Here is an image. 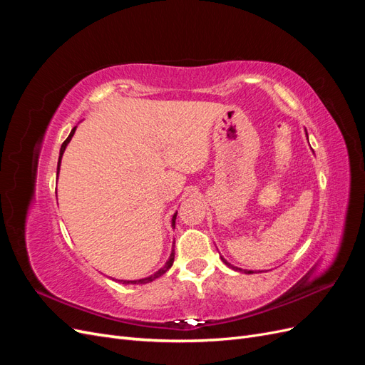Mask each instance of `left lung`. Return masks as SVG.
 <instances>
[{"instance_id":"8db88e82","label":"left lung","mask_w":365,"mask_h":365,"mask_svg":"<svg viewBox=\"0 0 365 365\" xmlns=\"http://www.w3.org/2000/svg\"><path fill=\"white\" fill-rule=\"evenodd\" d=\"M220 259H222V262H224L225 264H228L230 268H233L235 271H240V272H245V274H252V272H254V271H248V269H240V268H236V267H233V264H230V263H228V262H227L224 257H220Z\"/></svg>"}]
</instances>
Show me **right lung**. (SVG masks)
I'll list each match as a JSON object with an SVG mask.
<instances>
[{
	"label": "right lung",
	"instance_id": "right-lung-1",
	"mask_svg": "<svg viewBox=\"0 0 365 365\" xmlns=\"http://www.w3.org/2000/svg\"><path fill=\"white\" fill-rule=\"evenodd\" d=\"M74 130H76V128H73V129H71V132H70L68 138L65 140V141L62 143V146H61V152H59V161H58V173H59V165H61V158H62V155H63V150H65V148H67V145H68V143H70L71 137L74 135ZM176 213H178V212H176ZM176 213H175V215H173V217H172V227H173V228H175V219H176ZM173 259H175V250H172L170 257H169V260H168V262H165L164 267H163L160 271H157V272L153 274V275H150V277L141 279V280H134V282H128V280H123V283H134V284H138V283H149V282H152V280H155V279L161 277V275H163L164 272H168V271L170 269V267H172V264H173ZM118 282H121V280H118Z\"/></svg>",
	"mask_w": 365,
	"mask_h": 365
}]
</instances>
